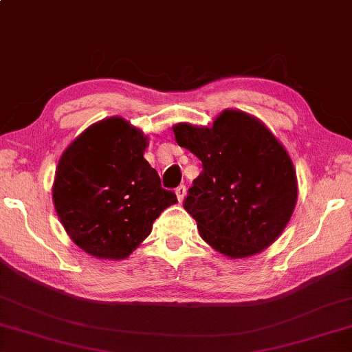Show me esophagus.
Masks as SVG:
<instances>
[{"instance_id": "esophagus-1", "label": "esophagus", "mask_w": 352, "mask_h": 352, "mask_svg": "<svg viewBox=\"0 0 352 352\" xmlns=\"http://www.w3.org/2000/svg\"><path fill=\"white\" fill-rule=\"evenodd\" d=\"M185 193H187V188H185V185H179V187L176 188V196H177V201L179 202L184 201Z\"/></svg>"}]
</instances>
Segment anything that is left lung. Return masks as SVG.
Masks as SVG:
<instances>
[{
  "label": "left lung",
  "mask_w": 352,
  "mask_h": 352,
  "mask_svg": "<svg viewBox=\"0 0 352 352\" xmlns=\"http://www.w3.org/2000/svg\"><path fill=\"white\" fill-rule=\"evenodd\" d=\"M179 147L202 162L184 201L199 234L219 253L242 258L268 248L297 202L293 161L276 136L241 110H223L211 127H173Z\"/></svg>",
  "instance_id": "obj_1"
}]
</instances>
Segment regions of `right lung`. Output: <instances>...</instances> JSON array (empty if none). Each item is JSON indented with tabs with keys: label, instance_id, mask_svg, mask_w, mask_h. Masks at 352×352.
Here are the masks:
<instances>
[{
	"label": "right lung",
	"instance_id": "add662e5",
	"mask_svg": "<svg viewBox=\"0 0 352 352\" xmlns=\"http://www.w3.org/2000/svg\"><path fill=\"white\" fill-rule=\"evenodd\" d=\"M147 136L119 116L84 130L59 159L53 204L64 230L98 258L129 257L177 202L144 159Z\"/></svg>",
	"mask_w": 352,
	"mask_h": 352
}]
</instances>
